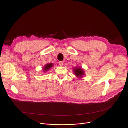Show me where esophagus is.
<instances>
[{
  "label": "esophagus",
  "instance_id": "esophagus-1",
  "mask_svg": "<svg viewBox=\"0 0 128 128\" xmlns=\"http://www.w3.org/2000/svg\"><path fill=\"white\" fill-rule=\"evenodd\" d=\"M59 64V65L60 66H63V64H64V62H58Z\"/></svg>",
  "mask_w": 128,
  "mask_h": 128
}]
</instances>
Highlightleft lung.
Returning <instances> with one entry per match:
<instances>
[{
    "mask_svg": "<svg viewBox=\"0 0 128 128\" xmlns=\"http://www.w3.org/2000/svg\"><path fill=\"white\" fill-rule=\"evenodd\" d=\"M73 72L75 74L74 75L77 77H81L85 74L84 70L80 67L74 68H73Z\"/></svg>",
    "mask_w": 128,
    "mask_h": 128,
    "instance_id": "obj_1",
    "label": "left lung"
}]
</instances>
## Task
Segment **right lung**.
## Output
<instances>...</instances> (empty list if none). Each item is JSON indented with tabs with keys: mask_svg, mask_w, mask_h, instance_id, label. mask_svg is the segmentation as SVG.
Returning a JSON list of instances; mask_svg holds the SVG:
<instances>
[{
	"mask_svg": "<svg viewBox=\"0 0 128 128\" xmlns=\"http://www.w3.org/2000/svg\"><path fill=\"white\" fill-rule=\"evenodd\" d=\"M53 66V64L52 63H50V64H46L44 68H43V70L44 72H46L47 71H48L50 68H51L52 66Z\"/></svg>",
	"mask_w": 128,
	"mask_h": 128,
	"instance_id": "1",
	"label": "right lung"
}]
</instances>
